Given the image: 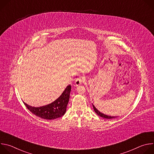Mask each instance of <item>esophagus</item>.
<instances>
[{"label":"esophagus","mask_w":154,"mask_h":154,"mask_svg":"<svg viewBox=\"0 0 154 154\" xmlns=\"http://www.w3.org/2000/svg\"><path fill=\"white\" fill-rule=\"evenodd\" d=\"M83 79L82 78V77H78L75 79V85L76 86H79L80 85L82 84V83L83 82Z\"/></svg>","instance_id":"obj_1"}]
</instances>
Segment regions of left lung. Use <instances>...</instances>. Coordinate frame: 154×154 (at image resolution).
I'll list each match as a JSON object with an SVG mask.
<instances>
[{
    "label": "left lung",
    "instance_id": "8db88e82",
    "mask_svg": "<svg viewBox=\"0 0 154 154\" xmlns=\"http://www.w3.org/2000/svg\"><path fill=\"white\" fill-rule=\"evenodd\" d=\"M93 108H94V110L95 111V112L96 113V114L99 116H100V117L102 118H106V119H113V118H117L116 116H108V115H104L103 113H101L100 112H99L98 109L94 106V105L93 104Z\"/></svg>",
    "mask_w": 154,
    "mask_h": 154
}]
</instances>
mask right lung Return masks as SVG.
Returning <instances> with one entry per match:
<instances>
[{
    "instance_id": "right-lung-1",
    "label": "right lung",
    "mask_w": 154,
    "mask_h": 154,
    "mask_svg": "<svg viewBox=\"0 0 154 154\" xmlns=\"http://www.w3.org/2000/svg\"><path fill=\"white\" fill-rule=\"evenodd\" d=\"M71 85L67 86L60 96L53 102L42 106L35 107L30 106L24 102V103L28 109L34 115L45 119H55L61 117L66 112L67 105L69 100Z\"/></svg>"
}]
</instances>
